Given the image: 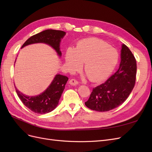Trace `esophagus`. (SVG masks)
<instances>
[{
  "mask_svg": "<svg viewBox=\"0 0 152 152\" xmlns=\"http://www.w3.org/2000/svg\"><path fill=\"white\" fill-rule=\"evenodd\" d=\"M69 84H70V85H72V86H76L79 84V82H78V81L77 80L73 79L70 80V81H69Z\"/></svg>",
  "mask_w": 152,
  "mask_h": 152,
  "instance_id": "34e87169",
  "label": "esophagus"
}]
</instances>
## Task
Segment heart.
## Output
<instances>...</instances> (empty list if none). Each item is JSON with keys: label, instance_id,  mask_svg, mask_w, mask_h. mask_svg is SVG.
<instances>
[{"label": "heart", "instance_id": "obj_1", "mask_svg": "<svg viewBox=\"0 0 152 152\" xmlns=\"http://www.w3.org/2000/svg\"><path fill=\"white\" fill-rule=\"evenodd\" d=\"M118 60L117 50L103 40L85 39L77 44L75 49L69 48L65 62L71 72L79 70L84 63V71L93 82L104 80L111 74Z\"/></svg>", "mask_w": 152, "mask_h": 152}]
</instances>
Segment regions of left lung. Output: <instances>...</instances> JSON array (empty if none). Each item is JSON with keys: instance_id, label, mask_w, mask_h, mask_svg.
I'll list each match as a JSON object with an SVG mask.
<instances>
[{"instance_id": "left-lung-1", "label": "left lung", "mask_w": 152, "mask_h": 152, "mask_svg": "<svg viewBox=\"0 0 152 152\" xmlns=\"http://www.w3.org/2000/svg\"><path fill=\"white\" fill-rule=\"evenodd\" d=\"M121 61L117 72L109 79L93 88L87 108L98 112H107L118 107L128 98L134 88L136 75V61L130 49L122 44Z\"/></svg>"}]
</instances>
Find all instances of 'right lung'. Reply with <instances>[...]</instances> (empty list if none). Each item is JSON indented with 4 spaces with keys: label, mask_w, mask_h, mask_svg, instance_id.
<instances>
[{
    "label": "right lung",
    "mask_w": 152,
    "mask_h": 152,
    "mask_svg": "<svg viewBox=\"0 0 152 152\" xmlns=\"http://www.w3.org/2000/svg\"><path fill=\"white\" fill-rule=\"evenodd\" d=\"M65 34L66 32L61 30L51 29L44 30L31 36L22 45L21 48L32 44L44 43L51 46L60 57L61 56L60 42ZM68 80V78L66 76L57 74L42 93L35 96L25 95L20 93L16 87L15 89L18 97L27 108L34 113L45 114L56 108Z\"/></svg>",
    "instance_id": "right-lung-1"
}]
</instances>
